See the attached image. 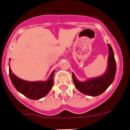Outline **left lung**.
Segmentation results:
<instances>
[{
  "instance_id": "1",
  "label": "left lung",
  "mask_w": 130,
  "mask_h": 130,
  "mask_svg": "<svg viewBox=\"0 0 130 130\" xmlns=\"http://www.w3.org/2000/svg\"><path fill=\"white\" fill-rule=\"evenodd\" d=\"M107 46L109 48L107 68L101 76L80 82L72 73L75 87L82 94L90 96H98L103 94L113 82L116 75V63L112 47L109 44H107Z\"/></svg>"
}]
</instances>
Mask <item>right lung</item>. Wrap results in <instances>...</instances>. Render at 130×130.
Wrapping results in <instances>:
<instances>
[{"instance_id":"add662e5","label":"right lung","mask_w":130,"mask_h":130,"mask_svg":"<svg viewBox=\"0 0 130 130\" xmlns=\"http://www.w3.org/2000/svg\"><path fill=\"white\" fill-rule=\"evenodd\" d=\"M9 67V75L10 80L16 90L32 100H38L46 96L52 89L53 85V75L55 70L51 73L50 78L46 81H31L21 79L12 72Z\"/></svg>"}]
</instances>
